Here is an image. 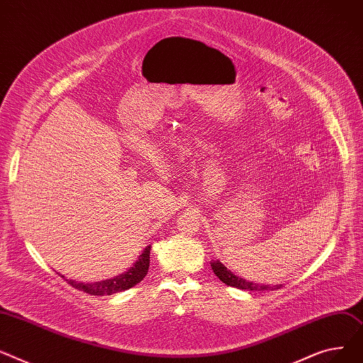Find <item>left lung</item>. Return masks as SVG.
<instances>
[{"label":"left lung","mask_w":363,"mask_h":363,"mask_svg":"<svg viewBox=\"0 0 363 363\" xmlns=\"http://www.w3.org/2000/svg\"><path fill=\"white\" fill-rule=\"evenodd\" d=\"M211 267H212V271H214V274L218 277V279L227 284V286H231V287H236V289H242V290H269V289H279L280 286H261V284H257V283H252V281H247L245 279H242V277H238L234 275L230 269H227V267H224L220 261H212L211 262Z\"/></svg>","instance_id":"8db88e82"}]
</instances>
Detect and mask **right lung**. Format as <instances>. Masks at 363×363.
Here are the masks:
<instances>
[{"mask_svg":"<svg viewBox=\"0 0 363 363\" xmlns=\"http://www.w3.org/2000/svg\"><path fill=\"white\" fill-rule=\"evenodd\" d=\"M149 253H151V246L145 247L142 255H139V259L129 271L114 277V279L95 281V283H82L76 280H67L64 275H61V279H66V281L74 289L82 290L84 293H89L92 296H110L117 291L132 289L133 286H136L145 279V275L147 274V269H149Z\"/></svg>","mask_w":363,"mask_h":363,"instance_id":"1","label":"right lung"}]
</instances>
